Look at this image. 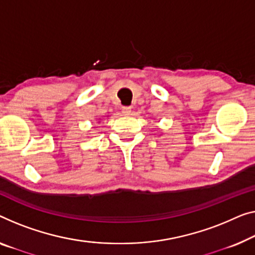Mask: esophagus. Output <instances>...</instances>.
Returning a JSON list of instances; mask_svg holds the SVG:
<instances>
[{
	"label": "esophagus",
	"mask_w": 255,
	"mask_h": 255,
	"mask_svg": "<svg viewBox=\"0 0 255 255\" xmlns=\"http://www.w3.org/2000/svg\"><path fill=\"white\" fill-rule=\"evenodd\" d=\"M123 113L125 116H130L131 115V108L125 106V108H123Z\"/></svg>",
	"instance_id": "obj_1"
}]
</instances>
